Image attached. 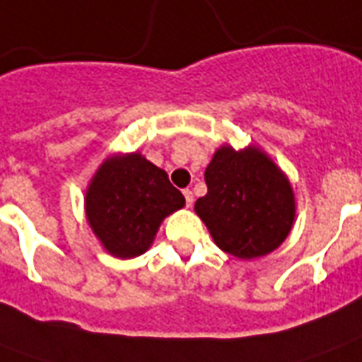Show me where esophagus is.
<instances>
[{"label": "esophagus", "instance_id": "obj_1", "mask_svg": "<svg viewBox=\"0 0 362 362\" xmlns=\"http://www.w3.org/2000/svg\"><path fill=\"white\" fill-rule=\"evenodd\" d=\"M184 199H186V206H192L193 204V192L192 189H184Z\"/></svg>", "mask_w": 362, "mask_h": 362}]
</instances>
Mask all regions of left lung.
<instances>
[{"label":"left lung","mask_w":362,"mask_h":362,"mask_svg":"<svg viewBox=\"0 0 362 362\" xmlns=\"http://www.w3.org/2000/svg\"><path fill=\"white\" fill-rule=\"evenodd\" d=\"M209 192L195 212L214 242L238 259L267 255L291 231L295 199L289 182L257 148L221 146L204 170Z\"/></svg>","instance_id":"1"}]
</instances>
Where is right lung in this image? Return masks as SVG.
Segmentation results:
<instances>
[{"instance_id": "right-lung-1", "label": "right lung", "mask_w": 362, "mask_h": 362, "mask_svg": "<svg viewBox=\"0 0 362 362\" xmlns=\"http://www.w3.org/2000/svg\"><path fill=\"white\" fill-rule=\"evenodd\" d=\"M184 204L167 173L141 153L107 159L86 193V216L95 237L122 259L146 252L165 216Z\"/></svg>"}]
</instances>
